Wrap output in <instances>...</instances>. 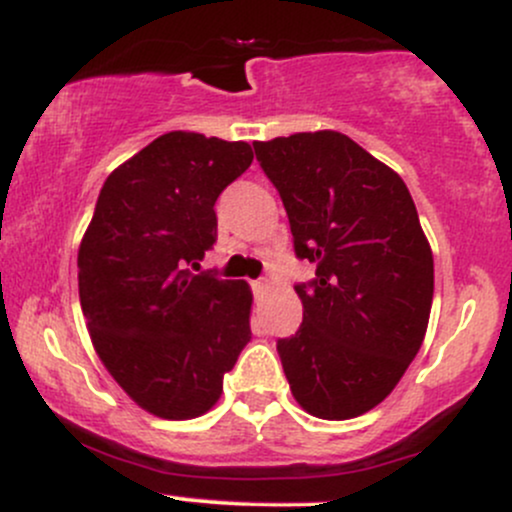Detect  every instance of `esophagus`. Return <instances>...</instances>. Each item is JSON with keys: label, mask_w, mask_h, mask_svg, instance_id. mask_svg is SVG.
Listing matches in <instances>:
<instances>
[{"label": "esophagus", "mask_w": 512, "mask_h": 512, "mask_svg": "<svg viewBox=\"0 0 512 512\" xmlns=\"http://www.w3.org/2000/svg\"><path fill=\"white\" fill-rule=\"evenodd\" d=\"M250 286H252V291H255V296H260V293H264V289H267V281L255 279V281H250Z\"/></svg>", "instance_id": "1"}]
</instances>
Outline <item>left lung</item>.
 Wrapping results in <instances>:
<instances>
[{"label": "left lung", "instance_id": "8db88e82", "mask_svg": "<svg viewBox=\"0 0 512 512\" xmlns=\"http://www.w3.org/2000/svg\"><path fill=\"white\" fill-rule=\"evenodd\" d=\"M284 202L298 260L303 322L279 339L281 366L308 414L344 421L395 390L424 342L433 255L407 185L346 134L301 132L255 142Z\"/></svg>", "mask_w": 512, "mask_h": 512}]
</instances>
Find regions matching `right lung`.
<instances>
[{
  "label": "right lung",
  "mask_w": 512,
  "mask_h": 512,
  "mask_svg": "<svg viewBox=\"0 0 512 512\" xmlns=\"http://www.w3.org/2000/svg\"><path fill=\"white\" fill-rule=\"evenodd\" d=\"M252 146L168 132L103 182L79 248V301L103 366L139 407L195 419L250 342L245 281L192 269L216 243V199Z\"/></svg>",
  "instance_id": "obj_1"
}]
</instances>
